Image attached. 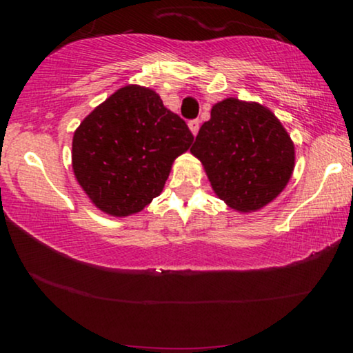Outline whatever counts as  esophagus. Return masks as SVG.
Returning <instances> with one entry per match:
<instances>
[{"label":"esophagus","mask_w":353,"mask_h":353,"mask_svg":"<svg viewBox=\"0 0 353 353\" xmlns=\"http://www.w3.org/2000/svg\"><path fill=\"white\" fill-rule=\"evenodd\" d=\"M188 127H190V130H191V133H192V134H194V137H196V134H197V132H199L201 122H199V120H191V122H190V123H188Z\"/></svg>","instance_id":"34e87169"}]
</instances>
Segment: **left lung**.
I'll list each match as a JSON object with an SVG mask.
<instances>
[{
  "label": "left lung",
  "instance_id": "left-lung-1",
  "mask_svg": "<svg viewBox=\"0 0 353 353\" xmlns=\"http://www.w3.org/2000/svg\"><path fill=\"white\" fill-rule=\"evenodd\" d=\"M191 154L212 190L236 212H257L281 194L296 163L294 143L279 119L254 101L226 98L210 110Z\"/></svg>",
  "mask_w": 353,
  "mask_h": 353
}]
</instances>
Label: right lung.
<instances>
[{
  "instance_id": "add662e5",
  "label": "right lung",
  "mask_w": 353,
  "mask_h": 353,
  "mask_svg": "<svg viewBox=\"0 0 353 353\" xmlns=\"http://www.w3.org/2000/svg\"><path fill=\"white\" fill-rule=\"evenodd\" d=\"M194 141L151 88L127 85L91 110L72 139V168L90 201L112 216L141 212Z\"/></svg>"
}]
</instances>
